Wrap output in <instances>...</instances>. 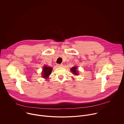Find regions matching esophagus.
Instances as JSON below:
<instances>
[{
	"label": "esophagus",
	"instance_id": "1",
	"mask_svg": "<svg viewBox=\"0 0 124 124\" xmlns=\"http://www.w3.org/2000/svg\"><path fill=\"white\" fill-rule=\"evenodd\" d=\"M57 67H62L63 66V65L62 64H57Z\"/></svg>",
	"mask_w": 124,
	"mask_h": 124
}]
</instances>
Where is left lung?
Instances as JSON below:
<instances>
[{
  "mask_svg": "<svg viewBox=\"0 0 124 124\" xmlns=\"http://www.w3.org/2000/svg\"><path fill=\"white\" fill-rule=\"evenodd\" d=\"M77 68L78 67L77 66H74L70 69V70H71V72L73 73V74L76 76H78V70H77Z\"/></svg>",
  "mask_w": 124,
  "mask_h": 124,
  "instance_id": "obj_1",
  "label": "left lung"
}]
</instances>
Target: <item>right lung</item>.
Segmentation results:
<instances>
[{
	"instance_id": "add662e5",
	"label": "right lung",
	"mask_w": 124,
	"mask_h": 124,
	"mask_svg": "<svg viewBox=\"0 0 124 124\" xmlns=\"http://www.w3.org/2000/svg\"><path fill=\"white\" fill-rule=\"evenodd\" d=\"M52 70V68L51 67H48L46 66H44L43 69L42 71V77L44 78L47 79L48 77L51 74Z\"/></svg>"
}]
</instances>
